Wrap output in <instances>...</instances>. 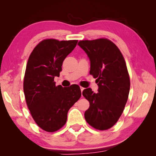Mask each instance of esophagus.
<instances>
[{
    "label": "esophagus",
    "instance_id": "esophagus-1",
    "mask_svg": "<svg viewBox=\"0 0 156 156\" xmlns=\"http://www.w3.org/2000/svg\"><path fill=\"white\" fill-rule=\"evenodd\" d=\"M84 87H80V90H81L82 92H83V91L84 90Z\"/></svg>",
    "mask_w": 156,
    "mask_h": 156
}]
</instances>
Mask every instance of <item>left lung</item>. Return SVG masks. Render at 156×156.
I'll use <instances>...</instances> for the list:
<instances>
[{"label": "left lung", "instance_id": "8db88e82", "mask_svg": "<svg viewBox=\"0 0 156 156\" xmlns=\"http://www.w3.org/2000/svg\"><path fill=\"white\" fill-rule=\"evenodd\" d=\"M78 44L89 58V73L98 85L97 94L91 88L83 91L89 102L84 118L92 127L107 130L118 122L128 100L130 78L126 62L118 47L107 38L80 41Z\"/></svg>", "mask_w": 156, "mask_h": 156}]
</instances>
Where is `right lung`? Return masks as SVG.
Wrapping results in <instances>:
<instances>
[{"label":"right lung","instance_id":"1","mask_svg":"<svg viewBox=\"0 0 156 156\" xmlns=\"http://www.w3.org/2000/svg\"><path fill=\"white\" fill-rule=\"evenodd\" d=\"M77 40L49 38L41 41L29 57L23 81L26 103L39 127L55 132L65 125L68 111L81 96L78 84L56 85L62 62L77 44Z\"/></svg>","mask_w":156,"mask_h":156}]
</instances>
